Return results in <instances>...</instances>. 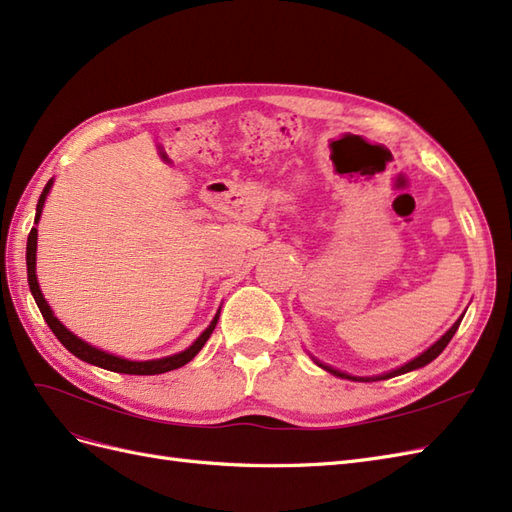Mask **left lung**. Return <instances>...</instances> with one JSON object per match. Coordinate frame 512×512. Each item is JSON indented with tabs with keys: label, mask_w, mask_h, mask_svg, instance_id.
<instances>
[{
	"label": "left lung",
	"mask_w": 512,
	"mask_h": 512,
	"mask_svg": "<svg viewBox=\"0 0 512 512\" xmlns=\"http://www.w3.org/2000/svg\"><path fill=\"white\" fill-rule=\"evenodd\" d=\"M463 318V316H461ZM461 318L453 324L451 329H448L436 344L433 346H429L423 354H418L416 359H412V361H408L406 365H401V367H397V369H393V371H386V374H380V376H369V378H359V376H348V374H344V371H337V369H333V367H329V365H322L320 361H316L322 369H327V371H331L333 376H339V378H348V380H359V382H371V380H386V378H395V376H401V374H408V371H412V369H418V367H425L427 363H431L433 359H436V356L448 346V342H451L453 339V335H455V331L459 329V324H461Z\"/></svg>",
	"instance_id": "obj_1"
}]
</instances>
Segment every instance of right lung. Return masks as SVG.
<instances>
[{
	"instance_id": "obj_1",
	"label": "right lung",
	"mask_w": 512,
	"mask_h": 512,
	"mask_svg": "<svg viewBox=\"0 0 512 512\" xmlns=\"http://www.w3.org/2000/svg\"><path fill=\"white\" fill-rule=\"evenodd\" d=\"M53 185V179L44 185V190L40 194V200H38V207H36V220L34 224H38L40 215H42V207H44V200L46 196H49V190ZM36 243H38V230L36 226L32 228V232H29L27 237V282H29V290H32L34 299L40 307V314L42 318L46 320V324H49L51 331L55 333V337L59 339L61 344H64L74 356H79L81 361L85 363H91L96 367H102V369H108V371H117V374H132V376H156V374H164V371H173V369H179L183 367L185 363H190L194 356L203 350V346L207 344V339L211 337L215 324H218V318H220V312L215 314V318L211 320L209 327L200 333V337L196 339V342L188 348L183 350L179 354H170V356H164V359H153V361H128V359H121V356H115L111 352H104V350H98L94 346H89L87 342H83L81 337H76L72 331H68L64 324H61L55 314L51 312V305L46 303V299L42 297V290L38 286V277H36Z\"/></svg>"
}]
</instances>
